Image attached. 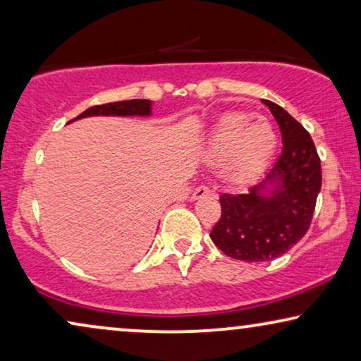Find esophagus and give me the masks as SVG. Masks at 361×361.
<instances>
[{"instance_id":"34e87169","label":"esophagus","mask_w":361,"mask_h":361,"mask_svg":"<svg viewBox=\"0 0 361 361\" xmlns=\"http://www.w3.org/2000/svg\"><path fill=\"white\" fill-rule=\"evenodd\" d=\"M210 195V189L205 185H199L197 189L194 190V194H192V200H199V199H204V197Z\"/></svg>"}]
</instances>
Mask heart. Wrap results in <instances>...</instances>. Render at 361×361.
I'll return each instance as SVG.
<instances>
[{"label":"heart","mask_w":361,"mask_h":361,"mask_svg":"<svg viewBox=\"0 0 361 361\" xmlns=\"http://www.w3.org/2000/svg\"><path fill=\"white\" fill-rule=\"evenodd\" d=\"M278 133L264 118L233 111L220 116L207 133L202 157L210 164L220 162V177L226 184H253L273 159Z\"/></svg>","instance_id":"obj_1"}]
</instances>
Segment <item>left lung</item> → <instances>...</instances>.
Listing matches in <instances>:
<instances>
[{
  "mask_svg": "<svg viewBox=\"0 0 361 361\" xmlns=\"http://www.w3.org/2000/svg\"><path fill=\"white\" fill-rule=\"evenodd\" d=\"M283 136V151L268 174L248 194L220 195L221 216L210 238L226 256L261 263L273 261L307 233L322 187L314 141L284 108L261 100Z\"/></svg>",
  "mask_w": 361,
  "mask_h": 361,
  "instance_id": "8db88e82",
  "label": "left lung"
}]
</instances>
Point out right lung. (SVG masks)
<instances>
[{
  "mask_svg": "<svg viewBox=\"0 0 361 361\" xmlns=\"http://www.w3.org/2000/svg\"><path fill=\"white\" fill-rule=\"evenodd\" d=\"M151 115H152L151 100H126V102H116V103H106V105L92 106L68 123L82 120V118H88V116H151Z\"/></svg>",
  "mask_w": 361,
  "mask_h": 361,
  "instance_id": "1",
  "label": "right lung"
}]
</instances>
